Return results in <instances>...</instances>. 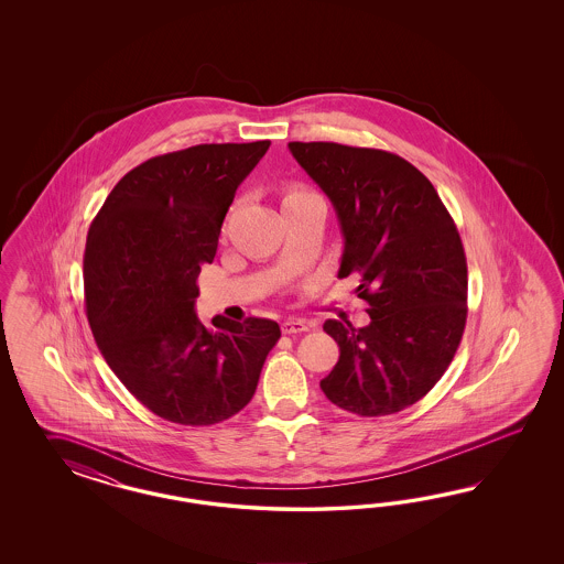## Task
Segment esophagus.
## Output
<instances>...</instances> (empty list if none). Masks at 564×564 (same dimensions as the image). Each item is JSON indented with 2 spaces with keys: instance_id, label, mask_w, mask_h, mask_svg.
<instances>
[{
  "instance_id": "34e87169",
  "label": "esophagus",
  "mask_w": 564,
  "mask_h": 564,
  "mask_svg": "<svg viewBox=\"0 0 564 564\" xmlns=\"http://www.w3.org/2000/svg\"><path fill=\"white\" fill-rule=\"evenodd\" d=\"M281 328H283L285 335H295V333H304V330H307L310 325H307L306 321H302V318H288V321L281 325Z\"/></svg>"
}]
</instances>
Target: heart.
Masks as SVG:
<instances>
[{
    "label": "heart",
    "mask_w": 564,
    "mask_h": 564,
    "mask_svg": "<svg viewBox=\"0 0 564 564\" xmlns=\"http://www.w3.org/2000/svg\"><path fill=\"white\" fill-rule=\"evenodd\" d=\"M307 196H316L314 192H310L306 188H291L285 192V196H283V205H288V203H293V200H300V198H307Z\"/></svg>",
    "instance_id": "1"
}]
</instances>
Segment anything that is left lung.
Listing matches in <instances>:
<instances>
[{
  "instance_id": "obj_1",
  "label": "left lung",
  "mask_w": 564,
  "mask_h": 564,
  "mask_svg": "<svg viewBox=\"0 0 564 564\" xmlns=\"http://www.w3.org/2000/svg\"><path fill=\"white\" fill-rule=\"evenodd\" d=\"M341 225L339 279L361 276L364 328L326 321L339 361L321 380L330 403L361 417L420 401L455 358L467 321V262L438 192L399 154L337 142H290Z\"/></svg>"
}]
</instances>
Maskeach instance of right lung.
Instances as JSON below:
<instances>
[{
	"label": "right lung",
	"mask_w": 564,
	"mask_h": 564,
	"mask_svg": "<svg viewBox=\"0 0 564 564\" xmlns=\"http://www.w3.org/2000/svg\"><path fill=\"white\" fill-rule=\"evenodd\" d=\"M271 140L198 144L128 171L88 229V325L121 384L154 415L210 426L243 410L281 337L274 321L196 316L200 264L213 262L239 184Z\"/></svg>",
	"instance_id": "1"
}]
</instances>
